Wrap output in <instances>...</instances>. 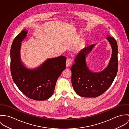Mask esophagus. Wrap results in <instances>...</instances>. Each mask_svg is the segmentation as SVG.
Wrapping results in <instances>:
<instances>
[{
    "instance_id": "1",
    "label": "esophagus",
    "mask_w": 129,
    "mask_h": 129,
    "mask_svg": "<svg viewBox=\"0 0 129 129\" xmlns=\"http://www.w3.org/2000/svg\"><path fill=\"white\" fill-rule=\"evenodd\" d=\"M73 62V60L71 58H67L66 60V66L68 67L70 65H71L72 63Z\"/></svg>"
}]
</instances>
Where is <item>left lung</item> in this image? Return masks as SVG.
<instances>
[{
	"mask_svg": "<svg viewBox=\"0 0 129 129\" xmlns=\"http://www.w3.org/2000/svg\"><path fill=\"white\" fill-rule=\"evenodd\" d=\"M106 39L112 48V54L107 66L100 72L91 71L87 67L86 58L96 44L82 49L72 66L71 81L76 93L85 98H96L103 93L112 84L117 73L118 46L114 38L107 35Z\"/></svg>",
	"mask_w": 129,
	"mask_h": 129,
	"instance_id": "8db88e82",
	"label": "left lung"
}]
</instances>
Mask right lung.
<instances>
[{
	"label": "right lung",
	"mask_w": 129,
	"mask_h": 129,
	"mask_svg": "<svg viewBox=\"0 0 129 129\" xmlns=\"http://www.w3.org/2000/svg\"><path fill=\"white\" fill-rule=\"evenodd\" d=\"M27 33L25 29L22 30L12 44V77L19 89L28 98L34 100H46L53 95L58 78L66 68V58L61 55L48 58L36 68H28L24 66L20 56L21 42Z\"/></svg>",
	"instance_id": "1"
}]
</instances>
